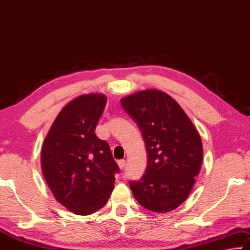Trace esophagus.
I'll list each match as a JSON object with an SVG mask.
<instances>
[{
	"instance_id": "34e87169",
	"label": "esophagus",
	"mask_w": 250,
	"mask_h": 250,
	"mask_svg": "<svg viewBox=\"0 0 250 250\" xmlns=\"http://www.w3.org/2000/svg\"><path fill=\"white\" fill-rule=\"evenodd\" d=\"M117 164H118V166H120V168L123 169L126 165V161L125 159H120V161H117Z\"/></svg>"
}]
</instances>
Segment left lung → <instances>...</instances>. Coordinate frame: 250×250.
<instances>
[{
    "label": "left lung",
    "instance_id": "1",
    "mask_svg": "<svg viewBox=\"0 0 250 250\" xmlns=\"http://www.w3.org/2000/svg\"><path fill=\"white\" fill-rule=\"evenodd\" d=\"M140 128L147 166L137 182H129L135 199L144 208L168 212L187 199L203 163L200 136L183 108L157 89L136 92L121 100Z\"/></svg>",
    "mask_w": 250,
    "mask_h": 250
}]
</instances>
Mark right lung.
Returning <instances> with one entry per match:
<instances>
[{
  "instance_id": "add662e5",
  "label": "right lung",
  "mask_w": 250,
  "mask_h": 250,
  "mask_svg": "<svg viewBox=\"0 0 250 250\" xmlns=\"http://www.w3.org/2000/svg\"><path fill=\"white\" fill-rule=\"evenodd\" d=\"M106 96L85 94L69 102L45 137L41 166L57 202L76 215H89L107 203L120 171L107 142L96 136Z\"/></svg>"
}]
</instances>
